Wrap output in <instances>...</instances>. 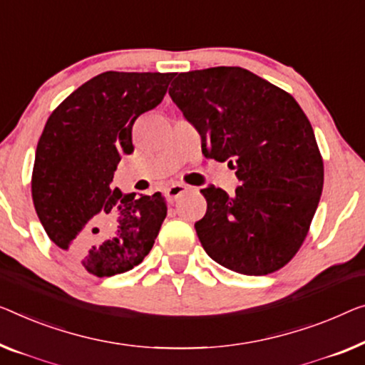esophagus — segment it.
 Instances as JSON below:
<instances>
[{"label": "esophagus", "mask_w": 365, "mask_h": 365, "mask_svg": "<svg viewBox=\"0 0 365 365\" xmlns=\"http://www.w3.org/2000/svg\"><path fill=\"white\" fill-rule=\"evenodd\" d=\"M185 192H188V187L187 185H183V183H173V185H170V187L167 188V197H168V200L170 201H175L178 197H180V195H183Z\"/></svg>", "instance_id": "34e87169"}]
</instances>
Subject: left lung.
<instances>
[{
    "label": "left lung",
    "instance_id": "1",
    "mask_svg": "<svg viewBox=\"0 0 365 365\" xmlns=\"http://www.w3.org/2000/svg\"><path fill=\"white\" fill-rule=\"evenodd\" d=\"M172 101L201 135L205 157L236 168L230 197L201 190L208 208L195 222L201 246L222 267L267 275L308 235L324 168L312 124L290 93L241 67L178 73Z\"/></svg>",
    "mask_w": 365,
    "mask_h": 365
}]
</instances>
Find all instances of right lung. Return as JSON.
I'll return each mask as SVG.
<instances>
[{
    "mask_svg": "<svg viewBox=\"0 0 365 365\" xmlns=\"http://www.w3.org/2000/svg\"><path fill=\"white\" fill-rule=\"evenodd\" d=\"M173 73L105 72L68 95L37 143L32 201L52 242L96 277L128 272L150 252L167 205L157 192L113 188L114 170L133 154V124L164 100ZM96 225L108 230L98 238Z\"/></svg>",
    "mask_w": 365,
    "mask_h": 365,
    "instance_id": "obj_1",
    "label": "right lung"
}]
</instances>
